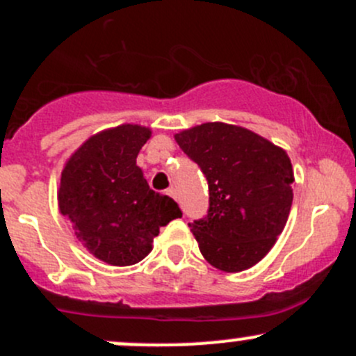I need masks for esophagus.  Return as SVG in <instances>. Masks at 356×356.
<instances>
[{"label":"esophagus","mask_w":356,"mask_h":356,"mask_svg":"<svg viewBox=\"0 0 356 356\" xmlns=\"http://www.w3.org/2000/svg\"><path fill=\"white\" fill-rule=\"evenodd\" d=\"M167 195L170 196V198H174L175 201H177V198H179V196H177V189H175V188H168L167 189Z\"/></svg>","instance_id":"1"}]
</instances>
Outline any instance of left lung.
Wrapping results in <instances>:
<instances>
[{
	"instance_id": "8db88e82",
	"label": "left lung",
	"mask_w": 356,
	"mask_h": 356,
	"mask_svg": "<svg viewBox=\"0 0 356 356\" xmlns=\"http://www.w3.org/2000/svg\"><path fill=\"white\" fill-rule=\"evenodd\" d=\"M208 181L210 208L189 224L201 254L215 268L241 272L277 241L293 203L288 153L238 125L208 122L175 134Z\"/></svg>"
}]
</instances>
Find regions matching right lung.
Segmentation results:
<instances>
[{
  "mask_svg": "<svg viewBox=\"0 0 356 356\" xmlns=\"http://www.w3.org/2000/svg\"><path fill=\"white\" fill-rule=\"evenodd\" d=\"M152 129L122 124L91 136L67 160L58 207L79 241L115 267L141 261L160 227L182 217L179 204L149 189L136 165Z\"/></svg>",
  "mask_w": 356,
  "mask_h": 356,
  "instance_id": "add662e5",
  "label": "right lung"
}]
</instances>
